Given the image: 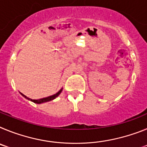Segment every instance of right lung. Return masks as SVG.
I'll return each mask as SVG.
<instances>
[{
  "instance_id": "add662e5",
  "label": "right lung",
  "mask_w": 147,
  "mask_h": 147,
  "mask_svg": "<svg viewBox=\"0 0 147 147\" xmlns=\"http://www.w3.org/2000/svg\"><path fill=\"white\" fill-rule=\"evenodd\" d=\"M62 88L60 90H59V91L57 92V93H55V94L52 95V96H50L49 97H45V98H40V99H32V98H28V97H26L24 94H23V93H20V94L23 96V97H25L26 98H27L28 100H30V101H32V102H33L34 103H36V104H42V103H44V102H50V101H51V100H54V98H56L57 97L59 96V94L61 93V92H62Z\"/></svg>"
}]
</instances>
